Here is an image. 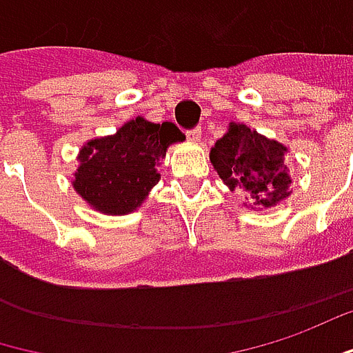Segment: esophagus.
<instances>
[{
    "mask_svg": "<svg viewBox=\"0 0 353 353\" xmlns=\"http://www.w3.org/2000/svg\"><path fill=\"white\" fill-rule=\"evenodd\" d=\"M185 135H188V139H192V141H199V137H201V128L188 130V132H185Z\"/></svg>",
    "mask_w": 353,
    "mask_h": 353,
    "instance_id": "1",
    "label": "esophagus"
}]
</instances>
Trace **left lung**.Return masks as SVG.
<instances>
[{"label": "left lung", "instance_id": "8db88e82", "mask_svg": "<svg viewBox=\"0 0 353 353\" xmlns=\"http://www.w3.org/2000/svg\"><path fill=\"white\" fill-rule=\"evenodd\" d=\"M285 148L245 125H232L216 141L210 159L232 190H243L254 205H274L290 196L288 168L283 165Z\"/></svg>", "mask_w": 353, "mask_h": 353}]
</instances>
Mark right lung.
<instances>
[{
	"label": "right lung",
	"mask_w": 353,
	"mask_h": 353,
	"mask_svg": "<svg viewBox=\"0 0 353 353\" xmlns=\"http://www.w3.org/2000/svg\"><path fill=\"white\" fill-rule=\"evenodd\" d=\"M183 134L174 123L128 121L117 134L90 141L79 154L73 188L103 214H130L159 179L156 163Z\"/></svg>",
	"instance_id": "right-lung-1"
}]
</instances>
